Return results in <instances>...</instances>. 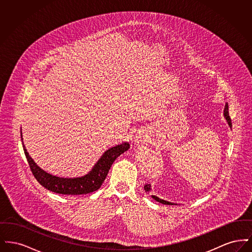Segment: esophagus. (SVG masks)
I'll return each instance as SVG.
<instances>
[{
    "mask_svg": "<svg viewBox=\"0 0 252 252\" xmlns=\"http://www.w3.org/2000/svg\"><path fill=\"white\" fill-rule=\"evenodd\" d=\"M144 136H142V135H139V136H137L136 138H135V142L137 143V144H139V143H142L143 141H144Z\"/></svg>",
    "mask_w": 252,
    "mask_h": 252,
    "instance_id": "esophagus-1",
    "label": "esophagus"
}]
</instances>
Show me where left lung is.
I'll return each instance as SVG.
<instances>
[{"instance_id":"obj_1","label":"left lung","mask_w":252,"mask_h":252,"mask_svg":"<svg viewBox=\"0 0 252 252\" xmlns=\"http://www.w3.org/2000/svg\"><path fill=\"white\" fill-rule=\"evenodd\" d=\"M223 114H224V117H225V119L226 121L228 122V126L231 128L232 127V125H231V120H230V117H229V114H228V103H226V105H225V108H224V111H223ZM144 190H145V192H149L151 191V185L150 184H146V185H144ZM151 197L153 198V199H155L156 201L158 202H159V203L161 204H165V205H177V203H173V202H169L167 200H164V199H161V198H159V197H158L156 195H151Z\"/></svg>"}]
</instances>
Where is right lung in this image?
<instances>
[{"instance_id": "right-lung-1", "label": "right lung", "mask_w": 252, "mask_h": 252, "mask_svg": "<svg viewBox=\"0 0 252 252\" xmlns=\"http://www.w3.org/2000/svg\"><path fill=\"white\" fill-rule=\"evenodd\" d=\"M21 138L23 142L24 154L27 158L30 169L36 180L39 182V184L49 191L71 195L87 194L97 191L103 184L104 180H106L108 171L111 167L113 161L120 156L121 154L127 151L130 146L128 143L126 142L123 144H117L113 147H110L104 152V154L97 160L93 169L85 176L79 178H60L57 176H53L52 174H49L46 171L37 166V164L30 157L25 148L22 133Z\"/></svg>"}]
</instances>
